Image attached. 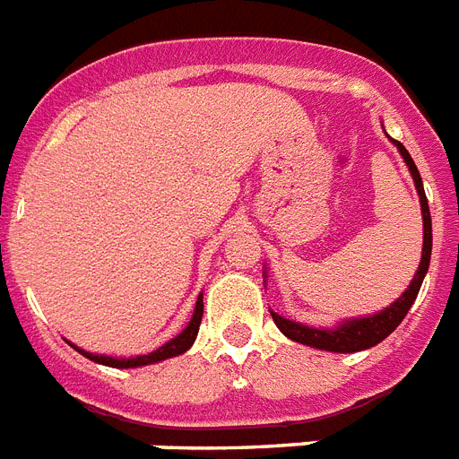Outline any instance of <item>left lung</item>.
<instances>
[{"instance_id":"obj_1","label":"left lung","mask_w":459,"mask_h":459,"mask_svg":"<svg viewBox=\"0 0 459 459\" xmlns=\"http://www.w3.org/2000/svg\"><path fill=\"white\" fill-rule=\"evenodd\" d=\"M390 137V134H387ZM392 144L399 149L403 163H406L408 172L413 177L415 191L420 195V210H422V256H420V265L415 271L413 280L408 284V289L403 291L394 303H390L387 307H383L380 313L364 315V317H352L342 319L333 326H307L301 322H294V319H287L282 315L273 313V322L277 325V329L282 331L289 341L301 342L307 348L315 350H326V352H361V350H368L373 345H378L380 341L390 336L396 326L402 325V319L406 317V313L411 310L413 301L418 299V291L422 287V280H425L427 271H429V259H432V214H429V205H427L425 186H422V177H420L418 168H415L413 158L406 152V146L402 142L392 140ZM268 273L264 268V282Z\"/></svg>"}]
</instances>
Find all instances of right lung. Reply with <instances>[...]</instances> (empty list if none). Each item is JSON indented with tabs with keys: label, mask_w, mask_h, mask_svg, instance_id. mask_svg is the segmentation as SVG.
I'll use <instances>...</instances> for the list:
<instances>
[{
	"label": "right lung",
	"mask_w": 459,
	"mask_h": 459,
	"mask_svg": "<svg viewBox=\"0 0 459 459\" xmlns=\"http://www.w3.org/2000/svg\"><path fill=\"white\" fill-rule=\"evenodd\" d=\"M200 319H203V294H198V301H195L194 307V317L184 326L175 338H170L168 342H163L160 348H156L153 352L146 354H134V357H111V354H95L88 352V350L79 348L74 342H69L72 348L76 350L79 354L88 357L95 364H102V367H111V368H140V367H149V364H158V361L170 359V357H177V354H184L191 345H194L195 336H198V326Z\"/></svg>",
	"instance_id": "1"
}]
</instances>
